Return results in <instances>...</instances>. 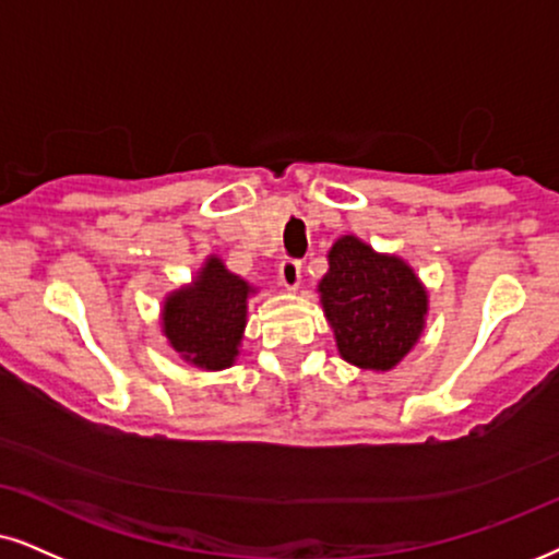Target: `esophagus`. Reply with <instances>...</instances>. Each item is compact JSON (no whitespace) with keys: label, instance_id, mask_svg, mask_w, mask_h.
<instances>
[{"label":"esophagus","instance_id":"34e87169","mask_svg":"<svg viewBox=\"0 0 559 559\" xmlns=\"http://www.w3.org/2000/svg\"><path fill=\"white\" fill-rule=\"evenodd\" d=\"M278 281L288 288V292H296V288H299V284H301V263H299V260H294V258L281 260Z\"/></svg>","mask_w":559,"mask_h":559}]
</instances>
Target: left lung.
<instances>
[{
    "label": "left lung",
    "instance_id": "left-lung-1",
    "mask_svg": "<svg viewBox=\"0 0 559 559\" xmlns=\"http://www.w3.org/2000/svg\"><path fill=\"white\" fill-rule=\"evenodd\" d=\"M328 260L320 301L341 356L358 369H394L426 328V286L405 260L353 235L337 239Z\"/></svg>",
    "mask_w": 559,
    "mask_h": 559
}]
</instances>
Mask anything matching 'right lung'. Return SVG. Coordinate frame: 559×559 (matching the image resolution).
Returning <instances> with one entry per match:
<instances>
[{
    "mask_svg": "<svg viewBox=\"0 0 559 559\" xmlns=\"http://www.w3.org/2000/svg\"><path fill=\"white\" fill-rule=\"evenodd\" d=\"M250 294L255 288L211 255L193 284L165 299L162 332L188 364L206 371L227 369L239 356Z\"/></svg>",
    "mask_w": 559,
    "mask_h": 559,
    "instance_id": "right-lung-1",
    "label": "right lung"
}]
</instances>
